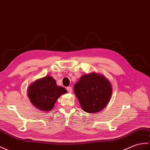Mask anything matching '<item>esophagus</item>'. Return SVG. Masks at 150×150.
<instances>
[{"label":"esophagus","mask_w":150,"mask_h":150,"mask_svg":"<svg viewBox=\"0 0 150 150\" xmlns=\"http://www.w3.org/2000/svg\"><path fill=\"white\" fill-rule=\"evenodd\" d=\"M67 91H68V93H72V88H71V87H68V88H67Z\"/></svg>","instance_id":"esophagus-1"}]
</instances>
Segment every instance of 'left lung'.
Returning a JSON list of instances; mask_svg holds the SVG:
<instances>
[{"label":"left lung","instance_id":"1","mask_svg":"<svg viewBox=\"0 0 150 150\" xmlns=\"http://www.w3.org/2000/svg\"><path fill=\"white\" fill-rule=\"evenodd\" d=\"M74 92L85 112L96 113L107 105L112 88L105 76L93 72L81 76L74 85Z\"/></svg>","mask_w":150,"mask_h":150}]
</instances>
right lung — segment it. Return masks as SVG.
I'll list each match as a JSON object with an SVG mask.
<instances>
[{"label": "right lung", "instance_id": "1", "mask_svg": "<svg viewBox=\"0 0 150 150\" xmlns=\"http://www.w3.org/2000/svg\"><path fill=\"white\" fill-rule=\"evenodd\" d=\"M27 96L37 109L47 112L53 109L56 100L67 93V89L56 84L50 76H46L32 83L27 89Z\"/></svg>", "mask_w": 150, "mask_h": 150}]
</instances>
